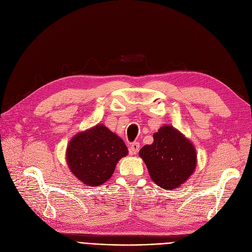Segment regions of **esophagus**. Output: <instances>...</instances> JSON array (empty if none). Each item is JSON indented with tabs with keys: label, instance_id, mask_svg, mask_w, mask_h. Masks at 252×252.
<instances>
[{
	"label": "esophagus",
	"instance_id": "34e87169",
	"mask_svg": "<svg viewBox=\"0 0 252 252\" xmlns=\"http://www.w3.org/2000/svg\"><path fill=\"white\" fill-rule=\"evenodd\" d=\"M139 149H140V144L138 143V142H134V143L130 144L128 147L130 155H137Z\"/></svg>",
	"mask_w": 252,
	"mask_h": 252
}]
</instances>
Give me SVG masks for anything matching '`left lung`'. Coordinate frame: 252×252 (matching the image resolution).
Segmentation results:
<instances>
[{
  "label": "left lung",
  "instance_id": "8db88e82",
  "mask_svg": "<svg viewBox=\"0 0 252 252\" xmlns=\"http://www.w3.org/2000/svg\"><path fill=\"white\" fill-rule=\"evenodd\" d=\"M151 179L171 190L183 184L193 173L196 155L193 145L171 126H161L153 135V143L139 151Z\"/></svg>",
  "mask_w": 252,
  "mask_h": 252
}]
</instances>
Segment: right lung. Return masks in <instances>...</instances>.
<instances>
[{
	"label": "right lung",
	"instance_id": "obj_1",
	"mask_svg": "<svg viewBox=\"0 0 252 252\" xmlns=\"http://www.w3.org/2000/svg\"><path fill=\"white\" fill-rule=\"evenodd\" d=\"M126 155L125 142L103 125H97L70 141L67 162L76 177L94 188L112 176L117 161Z\"/></svg>",
	"mask_w": 252,
	"mask_h": 252
}]
</instances>
